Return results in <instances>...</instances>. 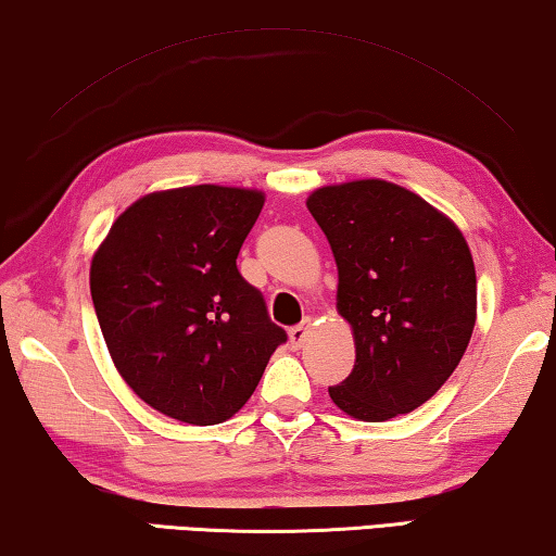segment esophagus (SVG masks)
Segmentation results:
<instances>
[{
	"instance_id": "esophagus-1",
	"label": "esophagus",
	"mask_w": 556,
	"mask_h": 556,
	"mask_svg": "<svg viewBox=\"0 0 556 556\" xmlns=\"http://www.w3.org/2000/svg\"><path fill=\"white\" fill-rule=\"evenodd\" d=\"M307 328H311V318H305L301 326H293L288 330V338H290V345H293L295 350L303 348L305 338H307Z\"/></svg>"
}]
</instances>
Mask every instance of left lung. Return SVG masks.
I'll use <instances>...</instances> for the list:
<instances>
[{
  "mask_svg": "<svg viewBox=\"0 0 556 556\" xmlns=\"http://www.w3.org/2000/svg\"><path fill=\"white\" fill-rule=\"evenodd\" d=\"M338 263V311L355 332V367L332 403L382 422L427 403L463 361L477 318L465 236L403 186L367 178L307 199Z\"/></svg>",
  "mask_w": 556,
  "mask_h": 556,
  "instance_id": "8db88e82",
  "label": "left lung"
}]
</instances>
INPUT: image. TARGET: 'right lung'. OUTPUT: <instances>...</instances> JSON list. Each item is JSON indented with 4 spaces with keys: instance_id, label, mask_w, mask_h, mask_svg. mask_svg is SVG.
Wrapping results in <instances>:
<instances>
[{
    "instance_id": "add662e5",
    "label": "right lung",
    "mask_w": 556,
    "mask_h": 556,
    "mask_svg": "<svg viewBox=\"0 0 556 556\" xmlns=\"http://www.w3.org/2000/svg\"><path fill=\"white\" fill-rule=\"evenodd\" d=\"M261 208L263 193L228 186L151 193L93 255L91 301L111 361L174 420H228L288 340L236 266Z\"/></svg>"
}]
</instances>
